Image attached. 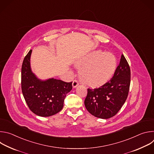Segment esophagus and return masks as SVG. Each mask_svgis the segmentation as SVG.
<instances>
[{
	"label": "esophagus",
	"instance_id": "1",
	"mask_svg": "<svg viewBox=\"0 0 154 154\" xmlns=\"http://www.w3.org/2000/svg\"><path fill=\"white\" fill-rule=\"evenodd\" d=\"M78 85H79L78 81L76 80H74L73 81V82H72V86H73V88H76Z\"/></svg>",
	"mask_w": 154,
	"mask_h": 154
}]
</instances>
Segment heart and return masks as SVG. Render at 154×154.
I'll use <instances>...</instances> for the list:
<instances>
[{"label":"heart","instance_id":"heart-1","mask_svg":"<svg viewBox=\"0 0 154 154\" xmlns=\"http://www.w3.org/2000/svg\"><path fill=\"white\" fill-rule=\"evenodd\" d=\"M116 59L109 52H96L80 59L76 66L80 69L79 75L85 84L96 86L106 82L116 68Z\"/></svg>","mask_w":154,"mask_h":154}]
</instances>
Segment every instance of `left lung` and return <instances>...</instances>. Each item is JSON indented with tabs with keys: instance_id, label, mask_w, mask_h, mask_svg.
<instances>
[{
	"instance_id": "obj_1",
	"label": "left lung",
	"mask_w": 154,
	"mask_h": 154,
	"mask_svg": "<svg viewBox=\"0 0 154 154\" xmlns=\"http://www.w3.org/2000/svg\"><path fill=\"white\" fill-rule=\"evenodd\" d=\"M130 84V69L122 55L113 77L102 86L88 89L85 100L86 109L101 119L110 118L117 114L125 103Z\"/></svg>"
}]
</instances>
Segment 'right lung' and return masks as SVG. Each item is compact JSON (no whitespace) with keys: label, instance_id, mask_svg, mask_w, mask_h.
Wrapping results in <instances>:
<instances>
[{"label":"right lung","instance_id":"obj_1","mask_svg":"<svg viewBox=\"0 0 154 154\" xmlns=\"http://www.w3.org/2000/svg\"><path fill=\"white\" fill-rule=\"evenodd\" d=\"M30 50L25 57L21 69V88L26 102L35 115L48 117L60 112L64 98L72 89L71 82L54 78L41 80L32 71Z\"/></svg>","mask_w":154,"mask_h":154}]
</instances>
